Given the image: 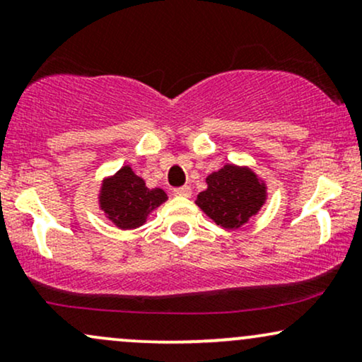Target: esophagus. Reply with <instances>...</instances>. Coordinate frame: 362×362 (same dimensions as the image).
I'll list each match as a JSON object with an SVG mask.
<instances>
[{
    "instance_id": "esophagus-1",
    "label": "esophagus",
    "mask_w": 362,
    "mask_h": 362,
    "mask_svg": "<svg viewBox=\"0 0 362 362\" xmlns=\"http://www.w3.org/2000/svg\"><path fill=\"white\" fill-rule=\"evenodd\" d=\"M173 194L180 195V197H189V195L192 194V190H190L189 185H184V187H177V189H173Z\"/></svg>"
}]
</instances>
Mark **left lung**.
Here are the masks:
<instances>
[{"label":"left lung","instance_id":"1","mask_svg":"<svg viewBox=\"0 0 362 362\" xmlns=\"http://www.w3.org/2000/svg\"><path fill=\"white\" fill-rule=\"evenodd\" d=\"M206 182L207 189L197 195L195 204L228 230L247 223L265 202V187L248 168L226 165L211 173Z\"/></svg>","mask_w":362,"mask_h":362}]
</instances>
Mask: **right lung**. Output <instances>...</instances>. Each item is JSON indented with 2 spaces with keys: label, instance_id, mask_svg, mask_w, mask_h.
Here are the masks:
<instances>
[{
  "label": "right lung",
  "instance_id": "add662e5",
  "mask_svg": "<svg viewBox=\"0 0 362 362\" xmlns=\"http://www.w3.org/2000/svg\"><path fill=\"white\" fill-rule=\"evenodd\" d=\"M167 201L161 189H148L131 167H122L102 185L100 207L107 218L122 230H132L144 223L149 211Z\"/></svg>",
  "mask_w": 362,
  "mask_h": 362
}]
</instances>
